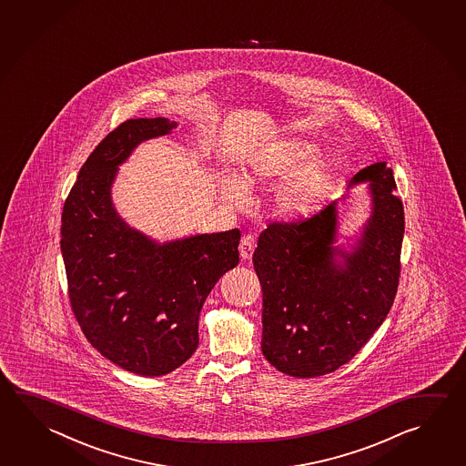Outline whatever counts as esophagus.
Masks as SVG:
<instances>
[{
	"label": "esophagus",
	"mask_w": 466,
	"mask_h": 466,
	"mask_svg": "<svg viewBox=\"0 0 466 466\" xmlns=\"http://www.w3.org/2000/svg\"><path fill=\"white\" fill-rule=\"evenodd\" d=\"M240 257L242 260H250L252 258L253 250H255V244H253V238L250 236L244 237L242 242H240Z\"/></svg>",
	"instance_id": "esophagus-1"
}]
</instances>
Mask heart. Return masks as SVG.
Returning <instances> with one entry per match:
<instances>
[{
	"mask_svg": "<svg viewBox=\"0 0 466 466\" xmlns=\"http://www.w3.org/2000/svg\"><path fill=\"white\" fill-rule=\"evenodd\" d=\"M316 146L308 140L279 139L261 148L240 180L222 175L219 191L230 205L248 203L247 189L279 183L273 193V211L283 219H301L316 211L330 183L326 157L312 156Z\"/></svg>",
	"mask_w": 466,
	"mask_h": 466,
	"instance_id": "obj_1",
	"label": "heart"
}]
</instances>
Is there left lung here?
I'll return each instance as SVG.
<instances>
[{"instance_id": "left-lung-1", "label": "left lung", "mask_w": 466, "mask_h": 466, "mask_svg": "<svg viewBox=\"0 0 466 466\" xmlns=\"http://www.w3.org/2000/svg\"><path fill=\"white\" fill-rule=\"evenodd\" d=\"M371 216L351 252L335 245L342 198L302 221L271 222L253 252L263 291L261 351L296 378L332 373L383 324L400 285L404 208L386 162L360 170Z\"/></svg>"}]
</instances>
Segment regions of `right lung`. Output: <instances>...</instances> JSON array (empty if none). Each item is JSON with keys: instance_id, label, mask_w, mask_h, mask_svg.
I'll list each match as a JSON object with an SVG mask.
<instances>
[{"instance_id": "1", "label": "right lung", "mask_w": 466, "mask_h": 466, "mask_svg": "<svg viewBox=\"0 0 466 466\" xmlns=\"http://www.w3.org/2000/svg\"><path fill=\"white\" fill-rule=\"evenodd\" d=\"M173 127L165 117L119 124L83 164L62 213L75 319L103 357L140 376L167 375L195 353L206 298L238 263V229L157 244L116 211L117 167L140 142Z\"/></svg>"}]
</instances>
